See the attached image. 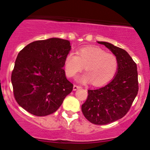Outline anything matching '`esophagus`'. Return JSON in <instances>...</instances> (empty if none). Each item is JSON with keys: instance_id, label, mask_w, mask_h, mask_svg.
<instances>
[{"instance_id": "obj_1", "label": "esophagus", "mask_w": 150, "mask_h": 150, "mask_svg": "<svg viewBox=\"0 0 150 150\" xmlns=\"http://www.w3.org/2000/svg\"><path fill=\"white\" fill-rule=\"evenodd\" d=\"M79 88H81V86H76V85H74L73 90H74V91H76V90H77L78 89H79Z\"/></svg>"}]
</instances>
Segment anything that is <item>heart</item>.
<instances>
[{
	"label": "heart",
	"instance_id": "heart-1",
	"mask_svg": "<svg viewBox=\"0 0 150 150\" xmlns=\"http://www.w3.org/2000/svg\"><path fill=\"white\" fill-rule=\"evenodd\" d=\"M66 75L69 78L82 71L85 66L86 72L79 76L80 83H89L101 86L111 81L117 71L118 61L115 55L107 53L98 47H86L77 51V55L70 53L64 62Z\"/></svg>",
	"mask_w": 150,
	"mask_h": 150
}]
</instances>
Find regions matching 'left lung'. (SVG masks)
Listing matches in <instances>:
<instances>
[{
  "label": "left lung",
  "instance_id": "left-lung-1",
  "mask_svg": "<svg viewBox=\"0 0 150 150\" xmlns=\"http://www.w3.org/2000/svg\"><path fill=\"white\" fill-rule=\"evenodd\" d=\"M110 50L117 59L115 76L106 86L88 90L83 114L95 125H103L121 119L132 106L138 91L137 65L125 50L106 42H97Z\"/></svg>",
  "mask_w": 150,
  "mask_h": 150
}]
</instances>
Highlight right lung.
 <instances>
[{
  "label": "right lung",
  "mask_w": 150,
  "mask_h": 150,
  "mask_svg": "<svg viewBox=\"0 0 150 150\" xmlns=\"http://www.w3.org/2000/svg\"><path fill=\"white\" fill-rule=\"evenodd\" d=\"M70 50L69 40L53 38L31 42L18 53L11 81L20 106L36 116L58 110L73 90L63 69Z\"/></svg>",
  "instance_id": "add662e5"
}]
</instances>
